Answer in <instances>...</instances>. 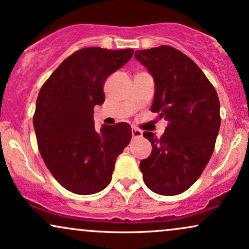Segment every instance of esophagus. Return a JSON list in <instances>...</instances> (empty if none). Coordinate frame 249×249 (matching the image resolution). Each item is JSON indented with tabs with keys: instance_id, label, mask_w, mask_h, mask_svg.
<instances>
[{
	"instance_id": "34e87169",
	"label": "esophagus",
	"mask_w": 249,
	"mask_h": 249,
	"mask_svg": "<svg viewBox=\"0 0 249 249\" xmlns=\"http://www.w3.org/2000/svg\"><path fill=\"white\" fill-rule=\"evenodd\" d=\"M131 135H133V139L141 137L142 136V130L137 129V128H133V129H131Z\"/></svg>"
}]
</instances>
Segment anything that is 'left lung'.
Instances as JSON below:
<instances>
[{
	"label": "left lung",
	"mask_w": 249,
	"mask_h": 249,
	"mask_svg": "<svg viewBox=\"0 0 249 249\" xmlns=\"http://www.w3.org/2000/svg\"><path fill=\"white\" fill-rule=\"evenodd\" d=\"M135 58L153 74L151 112L168 121L164 134L144 131L153 151L141 160L143 180L155 194L176 196L200 177L220 128V102L197 64L179 50L160 45L137 50Z\"/></svg>",
	"instance_id": "8db88e82"
}]
</instances>
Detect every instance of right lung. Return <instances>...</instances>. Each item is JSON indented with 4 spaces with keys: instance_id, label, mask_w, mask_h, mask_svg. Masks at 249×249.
<instances>
[{
    "instance_id": "obj_1",
    "label": "right lung",
    "mask_w": 249,
    "mask_h": 249,
    "mask_svg": "<svg viewBox=\"0 0 249 249\" xmlns=\"http://www.w3.org/2000/svg\"><path fill=\"white\" fill-rule=\"evenodd\" d=\"M133 49L85 48L50 75L34 114L38 149L57 182L77 195H93L112 179L116 157L131 140L125 122L95 130V105L105 101L107 77L133 57Z\"/></svg>"
}]
</instances>
